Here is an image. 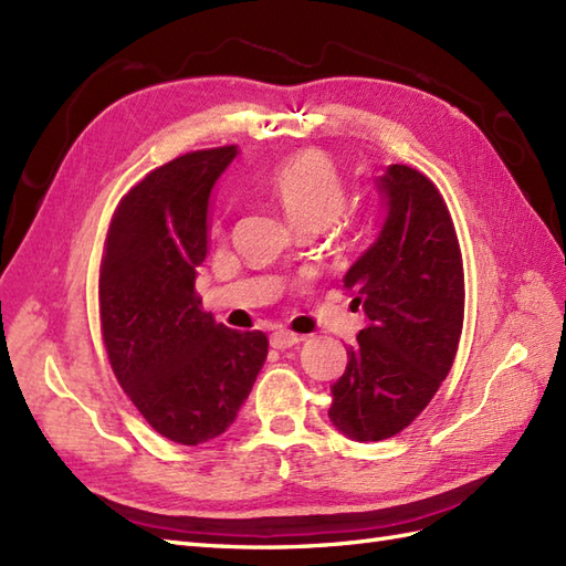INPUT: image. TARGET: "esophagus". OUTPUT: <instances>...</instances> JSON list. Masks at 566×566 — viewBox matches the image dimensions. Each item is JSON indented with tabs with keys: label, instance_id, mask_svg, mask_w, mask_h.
Wrapping results in <instances>:
<instances>
[{
	"label": "esophagus",
	"instance_id": "esophagus-1",
	"mask_svg": "<svg viewBox=\"0 0 566 566\" xmlns=\"http://www.w3.org/2000/svg\"><path fill=\"white\" fill-rule=\"evenodd\" d=\"M270 345H272L274 349H289V347L298 345V335L289 333V331H277V333H272Z\"/></svg>",
	"mask_w": 566,
	"mask_h": 566
}]
</instances>
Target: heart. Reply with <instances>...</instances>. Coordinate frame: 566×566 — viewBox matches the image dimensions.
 <instances>
[{"label": "heart", "instance_id": "b5f03b06", "mask_svg": "<svg viewBox=\"0 0 566 566\" xmlns=\"http://www.w3.org/2000/svg\"><path fill=\"white\" fill-rule=\"evenodd\" d=\"M265 188L296 229H321L345 207V180L331 156L306 149L274 166Z\"/></svg>", "mask_w": 566, "mask_h": 566}]
</instances>
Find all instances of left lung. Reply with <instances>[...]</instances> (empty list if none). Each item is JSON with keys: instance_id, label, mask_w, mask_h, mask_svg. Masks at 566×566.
Returning <instances> with one entry per match:
<instances>
[{"instance_id": "8db88e82", "label": "left lung", "mask_w": 566, "mask_h": 566, "mask_svg": "<svg viewBox=\"0 0 566 566\" xmlns=\"http://www.w3.org/2000/svg\"><path fill=\"white\" fill-rule=\"evenodd\" d=\"M376 188L386 221L343 280L366 327L347 347L327 412L354 441L390 439L415 422L451 371L465 311L461 245L437 186L392 164Z\"/></svg>"}]
</instances>
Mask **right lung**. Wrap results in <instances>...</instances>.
Returning <instances> with one entry per match:
<instances>
[{
    "instance_id": "add662e5",
    "label": "right lung",
    "mask_w": 566,
    "mask_h": 566,
    "mask_svg": "<svg viewBox=\"0 0 566 566\" xmlns=\"http://www.w3.org/2000/svg\"><path fill=\"white\" fill-rule=\"evenodd\" d=\"M239 149L190 151L139 180L105 235L98 304L117 384L161 437L197 446L227 431L268 359L265 333L202 311L209 195Z\"/></svg>"
}]
</instances>
